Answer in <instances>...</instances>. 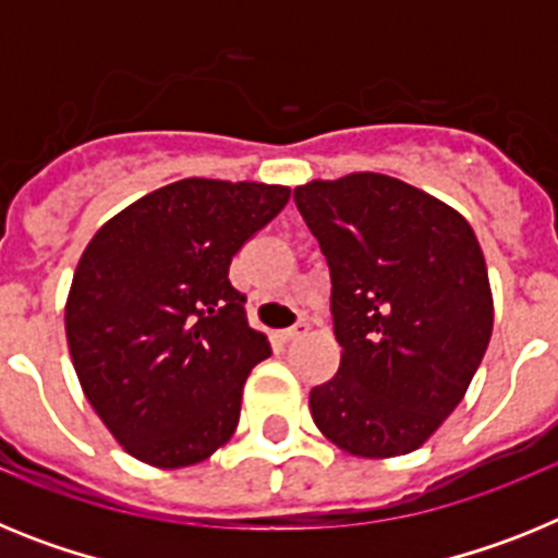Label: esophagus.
Returning <instances> with one entry per match:
<instances>
[{
    "label": "esophagus",
    "instance_id": "1",
    "mask_svg": "<svg viewBox=\"0 0 558 558\" xmlns=\"http://www.w3.org/2000/svg\"><path fill=\"white\" fill-rule=\"evenodd\" d=\"M310 332V324L307 322H299L295 324V327H288L282 332V338L284 340H295V338H302V335H307Z\"/></svg>",
    "mask_w": 558,
    "mask_h": 558
}]
</instances>
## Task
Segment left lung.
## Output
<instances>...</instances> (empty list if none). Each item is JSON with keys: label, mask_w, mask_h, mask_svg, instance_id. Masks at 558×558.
I'll return each mask as SVG.
<instances>
[{"label": "left lung", "mask_w": 558, "mask_h": 558, "mask_svg": "<svg viewBox=\"0 0 558 558\" xmlns=\"http://www.w3.org/2000/svg\"><path fill=\"white\" fill-rule=\"evenodd\" d=\"M327 256L340 368L310 391L318 430L363 458L405 456L456 411L492 338L472 226L405 181L352 172L295 186Z\"/></svg>", "instance_id": "obj_1"}]
</instances>
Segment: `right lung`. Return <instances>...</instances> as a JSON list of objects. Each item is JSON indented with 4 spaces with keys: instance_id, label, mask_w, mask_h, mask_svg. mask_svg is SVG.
<instances>
[{
    "instance_id": "obj_1",
    "label": "right lung",
    "mask_w": 558,
    "mask_h": 558,
    "mask_svg": "<svg viewBox=\"0 0 558 558\" xmlns=\"http://www.w3.org/2000/svg\"><path fill=\"white\" fill-rule=\"evenodd\" d=\"M288 198V186L256 181H175L113 215L83 251L69 354L133 458L192 466L236 430L245 377L270 343L248 327L229 265Z\"/></svg>"
}]
</instances>
